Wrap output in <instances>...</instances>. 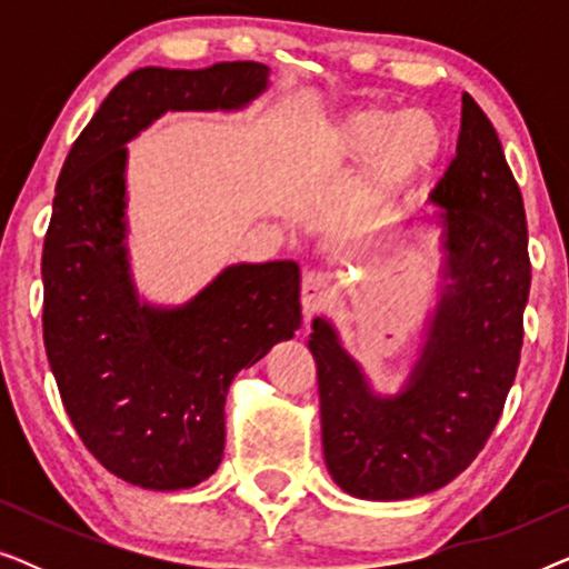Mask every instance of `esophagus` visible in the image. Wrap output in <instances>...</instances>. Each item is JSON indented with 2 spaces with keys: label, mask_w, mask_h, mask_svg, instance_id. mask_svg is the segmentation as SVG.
Wrapping results in <instances>:
<instances>
[{
  "label": "esophagus",
  "mask_w": 569,
  "mask_h": 569,
  "mask_svg": "<svg viewBox=\"0 0 569 569\" xmlns=\"http://www.w3.org/2000/svg\"><path fill=\"white\" fill-rule=\"evenodd\" d=\"M331 300V282L326 279L321 271H308L302 277V290H300V302H302V313L308 318L321 313V310L329 306Z\"/></svg>",
  "instance_id": "34e87169"
}]
</instances>
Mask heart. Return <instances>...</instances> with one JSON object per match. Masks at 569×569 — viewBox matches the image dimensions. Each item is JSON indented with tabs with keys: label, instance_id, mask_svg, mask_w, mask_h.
Returning a JSON list of instances; mask_svg holds the SVG:
<instances>
[{
	"label": "heart",
	"instance_id": "heart-1",
	"mask_svg": "<svg viewBox=\"0 0 569 569\" xmlns=\"http://www.w3.org/2000/svg\"><path fill=\"white\" fill-rule=\"evenodd\" d=\"M446 150V131L427 111L399 113L388 106H362L341 116L329 134L333 160L368 158L360 191L368 199L388 193L425 176Z\"/></svg>",
	"mask_w": 569,
	"mask_h": 569
}]
</instances>
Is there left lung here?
Listing matches in <instances>:
<instances>
[{
  "label": "left lung",
  "instance_id": "1",
  "mask_svg": "<svg viewBox=\"0 0 569 569\" xmlns=\"http://www.w3.org/2000/svg\"><path fill=\"white\" fill-rule=\"evenodd\" d=\"M430 199L446 209L453 284L407 391L372 396L323 318L308 339L326 466L360 500H409L469 469L500 422L518 372L531 290L526 209L500 137L469 92L456 158Z\"/></svg>",
  "mask_w": 569,
  "mask_h": 569
}]
</instances>
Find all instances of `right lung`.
Masks as SVG:
<instances>
[{"label":"right lung","mask_w":569,"mask_h":569,"mask_svg":"<svg viewBox=\"0 0 569 569\" xmlns=\"http://www.w3.org/2000/svg\"><path fill=\"white\" fill-rule=\"evenodd\" d=\"M267 77L259 61L137 69L59 173L41 261L46 355L84 448L129 485L173 492L217 471L232 378L300 329V269L240 263L189 306H139L123 248V144L166 111L243 106Z\"/></svg>","instance_id":"1"}]
</instances>
